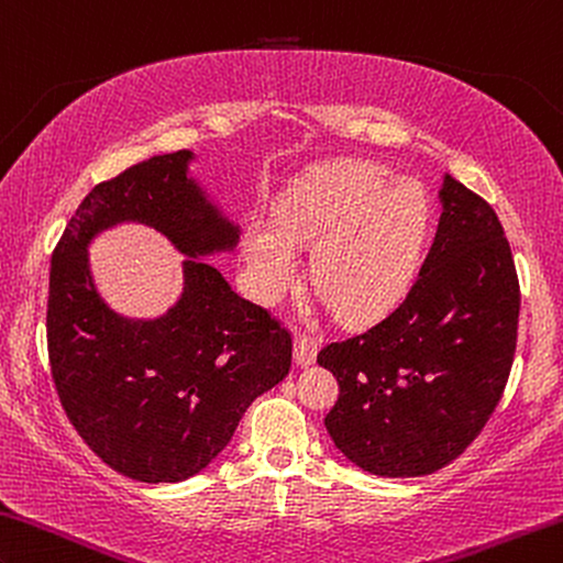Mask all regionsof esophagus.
Listing matches in <instances>:
<instances>
[{
  "instance_id": "esophagus-1",
  "label": "esophagus",
  "mask_w": 563,
  "mask_h": 563,
  "mask_svg": "<svg viewBox=\"0 0 563 563\" xmlns=\"http://www.w3.org/2000/svg\"><path fill=\"white\" fill-rule=\"evenodd\" d=\"M319 344H322V336H317V334H297V340H294V360H297L299 367L314 365Z\"/></svg>"
}]
</instances>
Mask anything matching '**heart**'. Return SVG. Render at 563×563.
I'll list each match as a JSON object with an SVG mask.
<instances>
[{
	"label": "heart",
	"mask_w": 563,
	"mask_h": 563,
	"mask_svg": "<svg viewBox=\"0 0 563 563\" xmlns=\"http://www.w3.org/2000/svg\"><path fill=\"white\" fill-rule=\"evenodd\" d=\"M375 163L340 161L291 188L279 221L249 227L244 254L254 294L274 305L297 287L301 246H314L317 289L347 319L387 309L408 287L426 244L430 206L412 180Z\"/></svg>",
	"instance_id": "1"
}]
</instances>
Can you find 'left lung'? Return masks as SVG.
Wrapping results in <instances>:
<instances>
[{
  "mask_svg": "<svg viewBox=\"0 0 563 563\" xmlns=\"http://www.w3.org/2000/svg\"><path fill=\"white\" fill-rule=\"evenodd\" d=\"M435 239L400 305L317 362L340 383L324 426L357 468L435 473L486 426L518 334V276L504 227L478 194L443 178Z\"/></svg>",
  "mask_w": 563,
  "mask_h": 563,
  "instance_id": "obj_1",
  "label": "left lung"
}]
</instances>
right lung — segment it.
I'll return each instance as SVG.
<instances>
[{
	"instance_id": "add662e5",
	"label": "right lung",
	"mask_w": 563,
	"mask_h": 563,
	"mask_svg": "<svg viewBox=\"0 0 563 563\" xmlns=\"http://www.w3.org/2000/svg\"><path fill=\"white\" fill-rule=\"evenodd\" d=\"M191 161V151L153 155L95 186L49 264L47 352L59 402L102 463L141 483L201 473L291 367V334L201 262L231 252L239 227L188 176ZM123 220L153 225L189 256L185 294L158 320L120 318L93 289L89 241Z\"/></svg>"
}]
</instances>
